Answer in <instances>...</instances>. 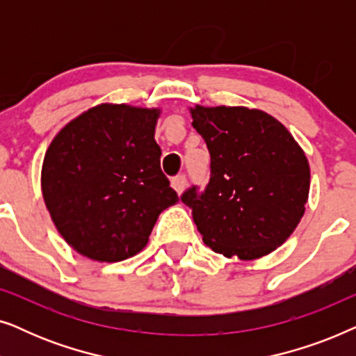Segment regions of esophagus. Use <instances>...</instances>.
Returning a JSON list of instances; mask_svg holds the SVG:
<instances>
[{
    "mask_svg": "<svg viewBox=\"0 0 356 356\" xmlns=\"http://www.w3.org/2000/svg\"><path fill=\"white\" fill-rule=\"evenodd\" d=\"M172 186L178 194H181L184 191V188H186V177H184V175H178V177H175L172 179Z\"/></svg>",
    "mask_w": 356,
    "mask_h": 356,
    "instance_id": "obj_1",
    "label": "esophagus"
}]
</instances>
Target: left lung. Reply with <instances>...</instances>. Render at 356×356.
<instances>
[{
	"label": "left lung",
	"instance_id": "left-lung-1",
	"mask_svg": "<svg viewBox=\"0 0 356 356\" xmlns=\"http://www.w3.org/2000/svg\"><path fill=\"white\" fill-rule=\"evenodd\" d=\"M211 154V181L181 201L202 241L218 254L259 259L298 227L309 194L305 150L279 120L248 106L189 108Z\"/></svg>",
	"mask_w": 356,
	"mask_h": 356
}]
</instances>
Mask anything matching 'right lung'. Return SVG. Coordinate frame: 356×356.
Instances as JSON below:
<instances>
[{
	"mask_svg": "<svg viewBox=\"0 0 356 356\" xmlns=\"http://www.w3.org/2000/svg\"><path fill=\"white\" fill-rule=\"evenodd\" d=\"M160 108L100 104L63 126L42 165L56 230L81 256L118 262L145 248L160 212L179 199L160 168Z\"/></svg>",
	"mask_w": 356,
	"mask_h": 356,
	"instance_id": "obj_1",
	"label": "right lung"
}]
</instances>
